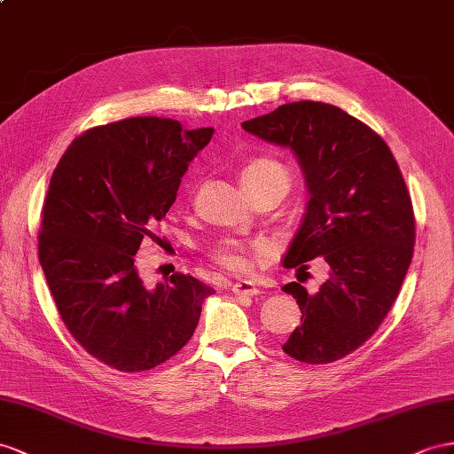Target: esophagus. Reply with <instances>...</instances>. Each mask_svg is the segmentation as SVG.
Here are the masks:
<instances>
[{
	"instance_id": "obj_1",
	"label": "esophagus",
	"mask_w": 454,
	"mask_h": 454,
	"mask_svg": "<svg viewBox=\"0 0 454 454\" xmlns=\"http://www.w3.org/2000/svg\"><path fill=\"white\" fill-rule=\"evenodd\" d=\"M231 292H234L236 295H259L261 289L257 287V284L251 282V280H241V282H236L234 286H231Z\"/></svg>"
}]
</instances>
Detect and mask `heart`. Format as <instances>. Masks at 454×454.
I'll use <instances>...</instances> for the list:
<instances>
[{"label":"heart","instance_id":"b5f03b06","mask_svg":"<svg viewBox=\"0 0 454 454\" xmlns=\"http://www.w3.org/2000/svg\"><path fill=\"white\" fill-rule=\"evenodd\" d=\"M241 182L246 190L266 182H289V172L280 160L270 157L249 159L241 168ZM272 243L264 238L254 239H226L215 251L216 261L231 272H247L254 261L269 257Z\"/></svg>","mask_w":454,"mask_h":454}]
</instances>
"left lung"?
Returning <instances> with one entry per match:
<instances>
[{
	"label": "left lung",
	"instance_id": "left-lung-1",
	"mask_svg": "<svg viewBox=\"0 0 454 454\" xmlns=\"http://www.w3.org/2000/svg\"><path fill=\"white\" fill-rule=\"evenodd\" d=\"M241 126L292 149L305 174L310 197L284 266L328 264L318 292L282 287L303 312L282 348L307 364L333 363L380 328L411 266L414 213L403 174L370 126L328 103H286Z\"/></svg>",
	"mask_w": 454,
	"mask_h": 454
}]
</instances>
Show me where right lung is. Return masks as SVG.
<instances>
[{
  "label": "right lung",
  "instance_id": "right-lung-1",
  "mask_svg": "<svg viewBox=\"0 0 454 454\" xmlns=\"http://www.w3.org/2000/svg\"><path fill=\"white\" fill-rule=\"evenodd\" d=\"M213 132L134 116L76 137L53 170L40 264L68 332L111 368L144 372L176 355L215 294L185 274L149 289L134 264L139 243L153 238Z\"/></svg>",
  "mask_w": 454,
  "mask_h": 454
}]
</instances>
